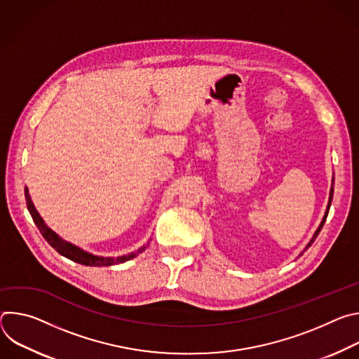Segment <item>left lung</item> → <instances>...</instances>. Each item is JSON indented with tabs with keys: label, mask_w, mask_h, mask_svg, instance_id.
I'll list each match as a JSON object with an SVG mask.
<instances>
[{
	"label": "left lung",
	"mask_w": 359,
	"mask_h": 359,
	"mask_svg": "<svg viewBox=\"0 0 359 359\" xmlns=\"http://www.w3.org/2000/svg\"><path fill=\"white\" fill-rule=\"evenodd\" d=\"M332 186H334V183H332ZM332 194H334V187H331V193H330V203H328V209H327V213H325V216H324V219H323V222H321V224H320V227H318V230L316 231V234H314V237L311 238V241L309 243V245H306V248H309L313 243H314V240L317 238V236L320 234V231H321V229H323V226H324V223H325V220H327V216H328V210H330V206H331V201H332Z\"/></svg>",
	"instance_id": "8db88e82"
}]
</instances>
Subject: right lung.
I'll use <instances>...</instances> for the list:
<instances>
[{
	"instance_id": "obj_1",
	"label": "right lung",
	"mask_w": 359,
	"mask_h": 359,
	"mask_svg": "<svg viewBox=\"0 0 359 359\" xmlns=\"http://www.w3.org/2000/svg\"><path fill=\"white\" fill-rule=\"evenodd\" d=\"M25 198H27V208L32 216V220L34 223L36 224L38 230L41 231L42 237L48 241V244L55 248L61 255H64V257L75 262V263H79V264H83V266H114V264H121V263H125L133 257H136V255L142 251H144L146 247H142L139 248L136 252H130L128 255H122V257H118V259H104V257H96V255H92V254H88L85 251H82L81 248H78L76 245L71 244V243H67L64 241L61 237H58L53 230L48 229L46 224L43 223V220L39 217L38 212L35 210L34 204L31 201V197H29V193H28V189H25Z\"/></svg>"
}]
</instances>
